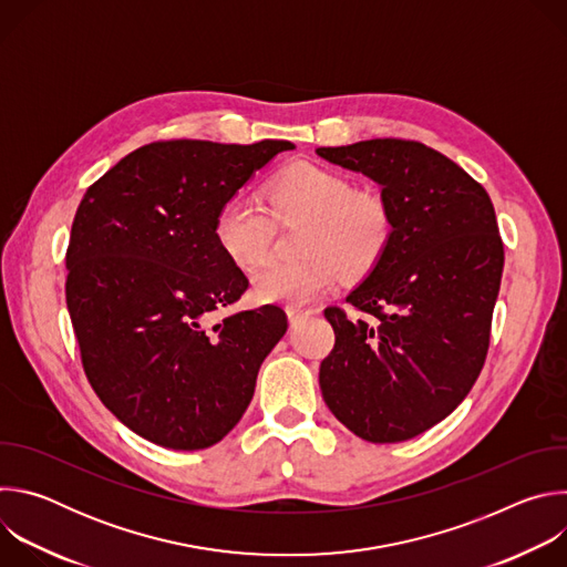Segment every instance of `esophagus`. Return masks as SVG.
<instances>
[{"label": "esophagus", "mask_w": 567, "mask_h": 567, "mask_svg": "<svg viewBox=\"0 0 567 567\" xmlns=\"http://www.w3.org/2000/svg\"><path fill=\"white\" fill-rule=\"evenodd\" d=\"M309 313H313V311H311V309H305V307H298V305H289V307H287V318H289L291 326H296L298 320L307 318Z\"/></svg>", "instance_id": "esophagus-1"}]
</instances>
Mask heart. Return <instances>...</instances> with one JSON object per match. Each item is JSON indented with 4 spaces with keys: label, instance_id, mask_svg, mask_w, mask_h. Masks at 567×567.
<instances>
[{
    "label": "heart",
    "instance_id": "heart-1",
    "mask_svg": "<svg viewBox=\"0 0 567 567\" xmlns=\"http://www.w3.org/2000/svg\"><path fill=\"white\" fill-rule=\"evenodd\" d=\"M274 219H302L296 233V260L267 262L254 276L260 302L305 305L330 291L339 278L374 267L390 239V208L379 193L354 190L337 171L298 161L276 173L267 188ZM271 219L254 202L233 197L215 215L213 235L228 260L258 265L271 245Z\"/></svg>",
    "mask_w": 567,
    "mask_h": 567
}]
</instances>
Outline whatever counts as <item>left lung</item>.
<instances>
[{"instance_id":"left-lung-1","label":"left lung","mask_w":567,"mask_h":567,"mask_svg":"<svg viewBox=\"0 0 567 567\" xmlns=\"http://www.w3.org/2000/svg\"><path fill=\"white\" fill-rule=\"evenodd\" d=\"M316 154L377 182L392 221L381 258L346 298L357 313L326 309L337 343L320 363V392L361 440H411L460 406L487 359L505 265L494 204L417 141Z\"/></svg>"}]
</instances>
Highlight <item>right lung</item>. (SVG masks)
I'll list each match as a JSON object with an SVG mask.
<instances>
[{
	"instance_id": "obj_1",
	"label": "right lung",
	"mask_w": 567,
	"mask_h": 567,
	"mask_svg": "<svg viewBox=\"0 0 567 567\" xmlns=\"http://www.w3.org/2000/svg\"><path fill=\"white\" fill-rule=\"evenodd\" d=\"M289 141H156L80 202L66 249V309L94 392L136 435L175 451L217 444L254 399L287 332L276 305L213 313L249 280L213 235L221 204Z\"/></svg>"
}]
</instances>
